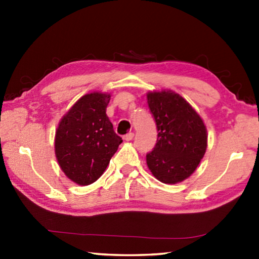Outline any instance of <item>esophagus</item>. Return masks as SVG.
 <instances>
[{
	"instance_id": "esophagus-1",
	"label": "esophagus",
	"mask_w": 259,
	"mask_h": 259,
	"mask_svg": "<svg viewBox=\"0 0 259 259\" xmlns=\"http://www.w3.org/2000/svg\"><path fill=\"white\" fill-rule=\"evenodd\" d=\"M134 136H135L134 133H128V134L123 136V139H124V140H131V139L134 138Z\"/></svg>"
}]
</instances>
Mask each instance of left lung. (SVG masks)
Here are the masks:
<instances>
[{
  "label": "left lung",
  "mask_w": 259,
  "mask_h": 259,
  "mask_svg": "<svg viewBox=\"0 0 259 259\" xmlns=\"http://www.w3.org/2000/svg\"><path fill=\"white\" fill-rule=\"evenodd\" d=\"M147 104L157 129L146 154L151 172L164 184H176L194 172L207 150V129L185 99L172 91L150 93Z\"/></svg>",
  "instance_id": "left-lung-1"
}]
</instances>
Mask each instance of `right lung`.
Wrapping results in <instances>:
<instances>
[{"label":"right lung","mask_w":259,"mask_h":259,"mask_svg":"<svg viewBox=\"0 0 259 259\" xmlns=\"http://www.w3.org/2000/svg\"><path fill=\"white\" fill-rule=\"evenodd\" d=\"M109 100L107 94L83 96L56 131L57 160L65 175L78 185L97 181L122 143L106 114Z\"/></svg>","instance_id":"1"}]
</instances>
